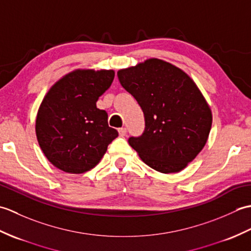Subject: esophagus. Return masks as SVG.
<instances>
[{
    "instance_id": "obj_1",
    "label": "esophagus",
    "mask_w": 251,
    "mask_h": 251,
    "mask_svg": "<svg viewBox=\"0 0 251 251\" xmlns=\"http://www.w3.org/2000/svg\"><path fill=\"white\" fill-rule=\"evenodd\" d=\"M126 128H124V127H122V128H119V134L121 137H125L126 136Z\"/></svg>"
}]
</instances>
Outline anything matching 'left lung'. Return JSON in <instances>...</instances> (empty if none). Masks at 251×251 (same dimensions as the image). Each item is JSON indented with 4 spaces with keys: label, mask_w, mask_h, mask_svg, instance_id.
Segmentation results:
<instances>
[{
    "label": "left lung",
    "mask_w": 251,
    "mask_h": 251,
    "mask_svg": "<svg viewBox=\"0 0 251 251\" xmlns=\"http://www.w3.org/2000/svg\"><path fill=\"white\" fill-rule=\"evenodd\" d=\"M117 76L145 114V131L130 137L129 146L156 172H181L202 150L211 129L210 106L197 85L156 58L122 69Z\"/></svg>",
    "instance_id": "8db88e82"
}]
</instances>
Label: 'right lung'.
<instances>
[{"mask_svg": "<svg viewBox=\"0 0 251 251\" xmlns=\"http://www.w3.org/2000/svg\"><path fill=\"white\" fill-rule=\"evenodd\" d=\"M114 79L113 70L77 69L50 88L37 111L35 132L46 158L69 174L88 172L119 136L96 105Z\"/></svg>", "mask_w": 251, "mask_h": 251, "instance_id": "1", "label": "right lung"}]
</instances>
